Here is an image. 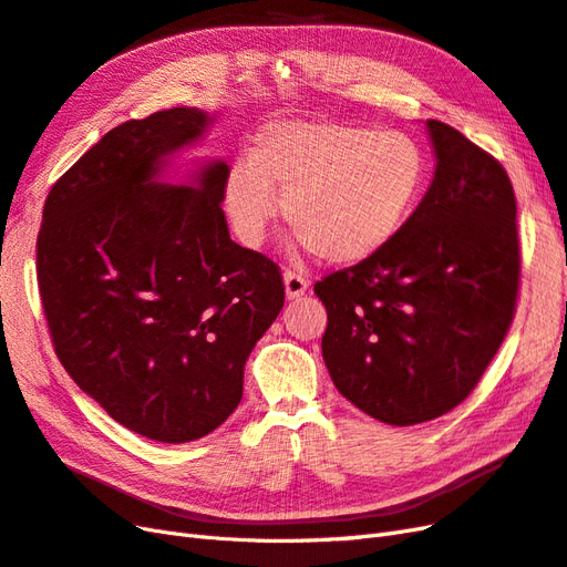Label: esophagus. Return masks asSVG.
<instances>
[{"label": "esophagus", "mask_w": 567, "mask_h": 567, "mask_svg": "<svg viewBox=\"0 0 567 567\" xmlns=\"http://www.w3.org/2000/svg\"><path fill=\"white\" fill-rule=\"evenodd\" d=\"M309 289V278L295 270H285V295L287 299H299Z\"/></svg>", "instance_id": "34e87169"}]
</instances>
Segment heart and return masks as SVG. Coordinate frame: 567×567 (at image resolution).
I'll list each match as a JSON object with an SVG mask.
<instances>
[{
	"instance_id": "obj_1",
	"label": "heart",
	"mask_w": 567,
	"mask_h": 567,
	"mask_svg": "<svg viewBox=\"0 0 567 567\" xmlns=\"http://www.w3.org/2000/svg\"><path fill=\"white\" fill-rule=\"evenodd\" d=\"M425 175V152L406 133L275 121L251 137L245 161L230 166L223 204L241 241L256 247L278 216V196L306 247L322 261L349 266L399 235Z\"/></svg>"
}]
</instances>
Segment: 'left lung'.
I'll return each instance as SVG.
<instances>
[{"mask_svg":"<svg viewBox=\"0 0 567 567\" xmlns=\"http://www.w3.org/2000/svg\"><path fill=\"white\" fill-rule=\"evenodd\" d=\"M436 168L378 254L316 282L322 359L342 396L406 427L456 409L513 322L520 287L508 173L456 127L427 121Z\"/></svg>","mask_w":567,"mask_h":567,"instance_id":"obj_1","label":"left lung"}]
</instances>
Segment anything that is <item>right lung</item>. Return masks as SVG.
<instances>
[{
    "instance_id": "1",
    "label": "right lung",
    "mask_w": 567,
    "mask_h": 567,
    "mask_svg": "<svg viewBox=\"0 0 567 567\" xmlns=\"http://www.w3.org/2000/svg\"><path fill=\"white\" fill-rule=\"evenodd\" d=\"M206 125L204 111L177 106L113 127L54 183L38 235L61 365L116 423L166 444L228 420L285 303L278 264L230 239L228 164L189 185L156 181Z\"/></svg>"
}]
</instances>
